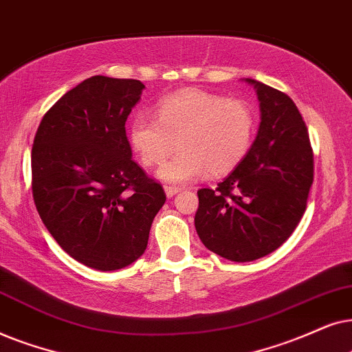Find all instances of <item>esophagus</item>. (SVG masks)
<instances>
[{"label": "esophagus", "mask_w": 352, "mask_h": 352, "mask_svg": "<svg viewBox=\"0 0 352 352\" xmlns=\"http://www.w3.org/2000/svg\"><path fill=\"white\" fill-rule=\"evenodd\" d=\"M164 190H166L167 198H172V196H175L180 191L179 186H172V185H166V186H164Z\"/></svg>", "instance_id": "1"}]
</instances>
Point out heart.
<instances>
[{
	"label": "heart",
	"mask_w": 352,
	"mask_h": 352,
	"mask_svg": "<svg viewBox=\"0 0 352 352\" xmlns=\"http://www.w3.org/2000/svg\"><path fill=\"white\" fill-rule=\"evenodd\" d=\"M256 135V114L243 100H227L215 93L180 91L159 101L154 117L133 116L127 129L129 143L144 167L164 164L159 177L185 185L206 175L232 172L250 153Z\"/></svg>",
	"instance_id": "heart-1"
}]
</instances>
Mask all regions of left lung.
<instances>
[{
    "mask_svg": "<svg viewBox=\"0 0 352 352\" xmlns=\"http://www.w3.org/2000/svg\"><path fill=\"white\" fill-rule=\"evenodd\" d=\"M254 85L261 125L250 153L217 188L198 190L196 232L203 245L233 262L274 252L298 227L314 182L306 122L292 98Z\"/></svg>",
    "mask_w": 352,
    "mask_h": 352,
    "instance_id": "left-lung-1",
    "label": "left lung"
}]
</instances>
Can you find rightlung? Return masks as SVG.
Wrapping results in <instances>:
<instances>
[{"label":"right lung","instance_id":"obj_1","mask_svg":"<svg viewBox=\"0 0 352 352\" xmlns=\"http://www.w3.org/2000/svg\"><path fill=\"white\" fill-rule=\"evenodd\" d=\"M144 85L95 75L50 107L32 148V193L45 227L75 261L117 270L146 250L166 203L132 159L125 122Z\"/></svg>","mask_w":352,"mask_h":352}]
</instances>
